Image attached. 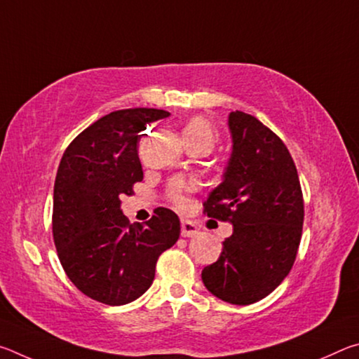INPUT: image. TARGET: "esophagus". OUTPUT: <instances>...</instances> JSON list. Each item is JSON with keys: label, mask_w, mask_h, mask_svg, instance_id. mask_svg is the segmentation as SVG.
I'll return each mask as SVG.
<instances>
[{"label": "esophagus", "mask_w": 359, "mask_h": 359, "mask_svg": "<svg viewBox=\"0 0 359 359\" xmlns=\"http://www.w3.org/2000/svg\"><path fill=\"white\" fill-rule=\"evenodd\" d=\"M198 233L199 229L193 222L182 220V236H184V238H193V236H196Z\"/></svg>", "instance_id": "34e87169"}]
</instances>
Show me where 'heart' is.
Returning a JSON list of instances; mask_svg holds the SVG:
<instances>
[{"label": "heart", "mask_w": 359, "mask_h": 359, "mask_svg": "<svg viewBox=\"0 0 359 359\" xmlns=\"http://www.w3.org/2000/svg\"><path fill=\"white\" fill-rule=\"evenodd\" d=\"M184 135L185 142H191V144H203L208 147L209 150L214 147L215 142L218 141V133L217 130L212 126L210 121H208L203 117H194L191 118L188 123L184 126ZM172 201L179 205V208H184L187 205V196L184 190H175L172 193Z\"/></svg>", "instance_id": "obj_1"}]
</instances>
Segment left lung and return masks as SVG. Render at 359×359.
<instances>
[{"instance_id":"8db88e82","label":"left lung","mask_w":359,"mask_h":359,"mask_svg":"<svg viewBox=\"0 0 359 359\" xmlns=\"http://www.w3.org/2000/svg\"><path fill=\"white\" fill-rule=\"evenodd\" d=\"M228 128L231 156L204 212L229 222L233 234L201 277L218 299L248 306L272 293L293 267L304 201L293 158L276 133L241 111L229 114Z\"/></svg>"}]
</instances>
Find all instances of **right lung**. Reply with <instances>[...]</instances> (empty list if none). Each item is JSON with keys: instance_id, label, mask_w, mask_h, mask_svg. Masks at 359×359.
Wrapping results in <instances>:
<instances>
[{"instance_id": "right-lung-1", "label": "right lung", "mask_w": 359, "mask_h": 359, "mask_svg": "<svg viewBox=\"0 0 359 359\" xmlns=\"http://www.w3.org/2000/svg\"><path fill=\"white\" fill-rule=\"evenodd\" d=\"M169 117L161 109H121L83 130L60 161L53 187V242L66 276L85 296L123 306L150 288L160 255L180 236L166 208L130 223L120 199L142 180L139 133Z\"/></svg>"}]
</instances>
